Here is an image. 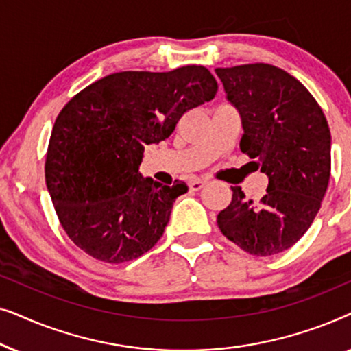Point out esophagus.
<instances>
[{"instance_id": "obj_1", "label": "esophagus", "mask_w": 351, "mask_h": 351, "mask_svg": "<svg viewBox=\"0 0 351 351\" xmlns=\"http://www.w3.org/2000/svg\"><path fill=\"white\" fill-rule=\"evenodd\" d=\"M204 185H206V180H203V179H193V180H190V189L193 190V191L201 190Z\"/></svg>"}]
</instances>
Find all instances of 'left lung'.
Returning <instances> with one entry per match:
<instances>
[{
  "label": "left lung",
  "instance_id": "8db88e82",
  "mask_svg": "<svg viewBox=\"0 0 351 351\" xmlns=\"http://www.w3.org/2000/svg\"><path fill=\"white\" fill-rule=\"evenodd\" d=\"M241 114L239 148L267 174L258 203L241 186L217 215L225 237L252 256H275L299 241L321 208L330 177V131L308 89L268 64L215 69Z\"/></svg>",
  "mask_w": 351,
  "mask_h": 351
}]
</instances>
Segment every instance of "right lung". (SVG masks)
Instances as JSON below:
<instances>
[{"mask_svg": "<svg viewBox=\"0 0 351 351\" xmlns=\"http://www.w3.org/2000/svg\"><path fill=\"white\" fill-rule=\"evenodd\" d=\"M217 81L206 66L165 73L119 71L89 84L62 108L46 153V185L62 228L107 263L150 251L185 182L142 177L145 145L166 141L182 114L209 102Z\"/></svg>", "mask_w": 351, "mask_h": 351, "instance_id": "add662e5", "label": "right lung"}]
</instances>
